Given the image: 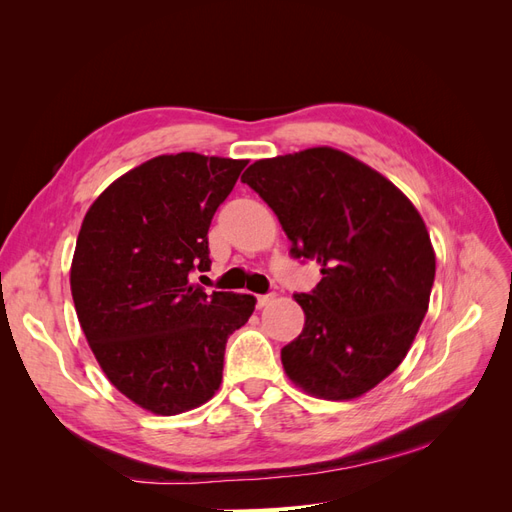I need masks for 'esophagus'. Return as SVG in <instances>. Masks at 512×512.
Segmentation results:
<instances>
[{
    "label": "esophagus",
    "mask_w": 512,
    "mask_h": 512,
    "mask_svg": "<svg viewBox=\"0 0 512 512\" xmlns=\"http://www.w3.org/2000/svg\"><path fill=\"white\" fill-rule=\"evenodd\" d=\"M273 299V294H256V305L265 307Z\"/></svg>",
    "instance_id": "obj_1"
}]
</instances>
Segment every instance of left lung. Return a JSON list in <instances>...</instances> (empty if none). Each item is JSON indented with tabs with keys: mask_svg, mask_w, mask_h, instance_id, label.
Masks as SVG:
<instances>
[{
	"mask_svg": "<svg viewBox=\"0 0 512 512\" xmlns=\"http://www.w3.org/2000/svg\"><path fill=\"white\" fill-rule=\"evenodd\" d=\"M241 181L275 211L292 258L322 280L294 299L305 327L282 348L288 378L322 399H354L393 374L427 314L436 277L425 222L374 168L314 147L258 160Z\"/></svg>",
	"mask_w": 512,
	"mask_h": 512,
	"instance_id": "left-lung-1",
	"label": "left lung"
}]
</instances>
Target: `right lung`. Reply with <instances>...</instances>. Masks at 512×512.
I'll return each mask as SVG.
<instances>
[{
  "instance_id": "right-lung-1",
  "label": "right lung",
  "mask_w": 512,
  "mask_h": 512,
  "mask_svg": "<svg viewBox=\"0 0 512 512\" xmlns=\"http://www.w3.org/2000/svg\"><path fill=\"white\" fill-rule=\"evenodd\" d=\"M245 160L183 151L158 156L89 207L72 258L76 316L119 393L173 416L220 389L228 337L252 316V294L205 292L209 226Z\"/></svg>"
}]
</instances>
